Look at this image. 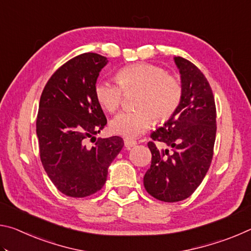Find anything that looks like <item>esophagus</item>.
<instances>
[{
    "mask_svg": "<svg viewBox=\"0 0 251 251\" xmlns=\"http://www.w3.org/2000/svg\"><path fill=\"white\" fill-rule=\"evenodd\" d=\"M124 144H125V147L127 148V150H129L130 147H134L137 143H136V141H134V139L125 138V139H124Z\"/></svg>",
    "mask_w": 251,
    "mask_h": 251,
    "instance_id": "obj_1",
    "label": "esophagus"
}]
</instances>
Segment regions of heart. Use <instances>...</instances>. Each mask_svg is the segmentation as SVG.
<instances>
[{"mask_svg": "<svg viewBox=\"0 0 251 251\" xmlns=\"http://www.w3.org/2000/svg\"><path fill=\"white\" fill-rule=\"evenodd\" d=\"M116 79L118 83L100 79L95 84V100L106 112L120 108L124 91L139 90L135 103L138 109L118 113L110 121L109 128L116 135L138 137L150 129L154 118L157 122L168 121L181 103L180 80L160 66L135 63L118 71Z\"/></svg>", "mask_w": 251, "mask_h": 251, "instance_id": "b5f03b06", "label": "heart"}]
</instances>
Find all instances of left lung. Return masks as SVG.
I'll use <instances>...</instances> for the list:
<instances>
[{
	"label": "left lung",
	"mask_w": 251,
	"mask_h": 251,
	"mask_svg": "<svg viewBox=\"0 0 251 251\" xmlns=\"http://www.w3.org/2000/svg\"><path fill=\"white\" fill-rule=\"evenodd\" d=\"M180 72L182 100L176 113L148 142L151 164L144 176L147 193L158 201L188 198L210 167L216 139V105L205 75L184 57H175ZM168 148L160 151L155 142Z\"/></svg>",
	"instance_id": "obj_1"
}]
</instances>
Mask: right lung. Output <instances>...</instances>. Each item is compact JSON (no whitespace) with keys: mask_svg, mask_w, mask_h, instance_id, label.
Returning a JSON list of instances; mask_svg holds the SVG:
<instances>
[{"mask_svg":"<svg viewBox=\"0 0 251 251\" xmlns=\"http://www.w3.org/2000/svg\"><path fill=\"white\" fill-rule=\"evenodd\" d=\"M106 64L100 54L77 55L55 71L41 95L36 118L41 161L55 187L69 197H87L103 188L109 165L124 146L120 136L99 138L91 148L85 145L107 124L94 95Z\"/></svg>","mask_w":251,"mask_h":251,"instance_id":"1","label":"right lung"}]
</instances>
